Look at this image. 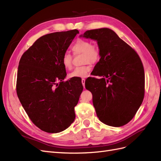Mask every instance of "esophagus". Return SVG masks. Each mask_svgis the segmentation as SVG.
I'll return each instance as SVG.
<instances>
[{
  "mask_svg": "<svg viewBox=\"0 0 161 161\" xmlns=\"http://www.w3.org/2000/svg\"><path fill=\"white\" fill-rule=\"evenodd\" d=\"M81 82H82V85H83V86H84V88H85V79H82Z\"/></svg>",
  "mask_w": 161,
  "mask_h": 161,
  "instance_id": "34e87169",
  "label": "esophagus"
}]
</instances>
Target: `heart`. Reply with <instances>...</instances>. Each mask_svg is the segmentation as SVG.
Segmentation results:
<instances>
[{
	"label": "heart",
	"mask_w": 161,
	"mask_h": 161,
	"mask_svg": "<svg viewBox=\"0 0 161 161\" xmlns=\"http://www.w3.org/2000/svg\"><path fill=\"white\" fill-rule=\"evenodd\" d=\"M72 50L74 53H81L82 62H86L85 64L77 66L69 75V77L72 78H84L88 75L91 70V64H95L99 62L101 58L99 48L97 46L92 45L90 41L86 40H78L72 46ZM62 63L65 69L70 70L72 67V56L68 53L62 56Z\"/></svg>",
	"instance_id": "heart-1"
}]
</instances>
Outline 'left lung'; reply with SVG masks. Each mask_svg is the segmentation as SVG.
<instances>
[{"label":"left lung","instance_id":"obj_1","mask_svg":"<svg viewBox=\"0 0 161 161\" xmlns=\"http://www.w3.org/2000/svg\"><path fill=\"white\" fill-rule=\"evenodd\" d=\"M82 36L97 41L99 62L87 79L86 89L94 92L92 103L97 117L114 127L127 124L136 115L144 97L142 62L132 47L108 28L88 30ZM94 91L91 92L90 87Z\"/></svg>","mask_w":161,"mask_h":161}]
</instances>
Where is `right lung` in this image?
Instances as JSON below:
<instances>
[{
  "mask_svg": "<svg viewBox=\"0 0 161 161\" xmlns=\"http://www.w3.org/2000/svg\"><path fill=\"white\" fill-rule=\"evenodd\" d=\"M77 30L43 36L23 53L19 61L16 90L32 122L47 133L67 129L75 119V107L83 90L81 81H64L62 63Z\"/></svg>",
  "mask_w": 161,
  "mask_h": 161,
  "instance_id": "right-lung-1",
  "label": "right lung"
}]
</instances>
